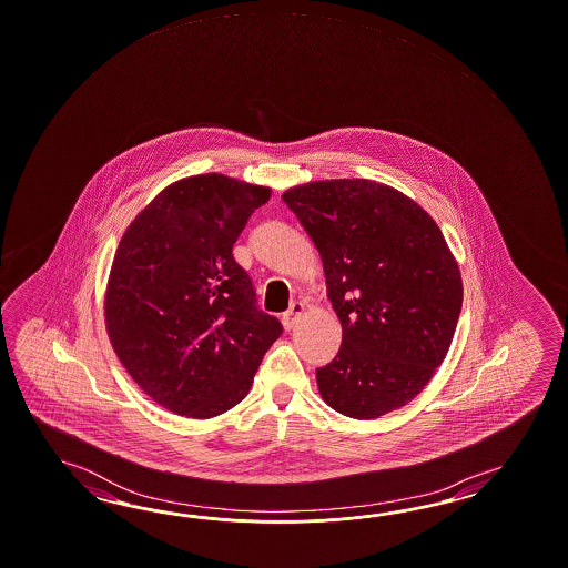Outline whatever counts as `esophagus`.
Wrapping results in <instances>:
<instances>
[{"label":"esophagus","mask_w":568,"mask_h":568,"mask_svg":"<svg viewBox=\"0 0 568 568\" xmlns=\"http://www.w3.org/2000/svg\"><path fill=\"white\" fill-rule=\"evenodd\" d=\"M304 312L305 305L302 304V302H293V304L290 305V310L283 314V324H285V328L291 331V328L302 320Z\"/></svg>","instance_id":"esophagus-1"}]
</instances>
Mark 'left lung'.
<instances>
[{"instance_id":"left-lung-1","label":"left lung","mask_w":568,"mask_h":568,"mask_svg":"<svg viewBox=\"0 0 568 568\" xmlns=\"http://www.w3.org/2000/svg\"><path fill=\"white\" fill-rule=\"evenodd\" d=\"M318 248L343 345L316 369L341 415L377 418L416 398L456 333L464 287L429 213L365 179L307 182L283 193Z\"/></svg>"}]
</instances>
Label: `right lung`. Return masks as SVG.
I'll use <instances>...</instances> for the list:
<instances>
[{
    "label": "right lung",
    "mask_w": 568,
    "mask_h": 568,
    "mask_svg": "<svg viewBox=\"0 0 568 568\" xmlns=\"http://www.w3.org/2000/svg\"><path fill=\"white\" fill-rule=\"evenodd\" d=\"M268 186L199 174L166 186L126 227L104 318L116 357L153 402L189 418L244 400L283 326L256 307L237 235Z\"/></svg>",
    "instance_id": "1"
}]
</instances>
